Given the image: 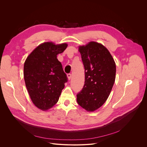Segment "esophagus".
I'll use <instances>...</instances> for the list:
<instances>
[{
	"label": "esophagus",
	"instance_id": "1",
	"mask_svg": "<svg viewBox=\"0 0 147 147\" xmlns=\"http://www.w3.org/2000/svg\"><path fill=\"white\" fill-rule=\"evenodd\" d=\"M67 76L68 79L70 80L71 79V74H68L67 75Z\"/></svg>",
	"mask_w": 147,
	"mask_h": 147
}]
</instances>
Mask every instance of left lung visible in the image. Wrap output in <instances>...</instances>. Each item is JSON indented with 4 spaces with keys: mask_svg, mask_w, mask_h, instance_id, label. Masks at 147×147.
Wrapping results in <instances>:
<instances>
[{
    "mask_svg": "<svg viewBox=\"0 0 147 147\" xmlns=\"http://www.w3.org/2000/svg\"><path fill=\"white\" fill-rule=\"evenodd\" d=\"M78 51L85 69V84L77 95V101L87 112H94L111 94L116 78V63L108 49L96 42L78 46Z\"/></svg>",
    "mask_w": 147,
    "mask_h": 147,
    "instance_id": "left-lung-1",
    "label": "left lung"
}]
</instances>
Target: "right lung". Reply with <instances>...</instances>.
Wrapping results in <instances>:
<instances>
[{
    "label": "right lung",
    "mask_w": 147,
    "mask_h": 147,
    "mask_svg": "<svg viewBox=\"0 0 147 147\" xmlns=\"http://www.w3.org/2000/svg\"><path fill=\"white\" fill-rule=\"evenodd\" d=\"M67 44L42 43L27 57L24 65L26 86L34 105L47 111L57 102L67 78L57 55L67 47Z\"/></svg>",
    "instance_id": "obj_1"
}]
</instances>
